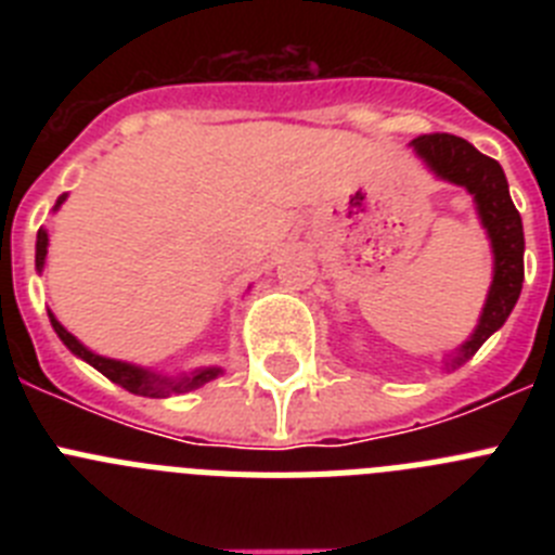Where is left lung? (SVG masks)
<instances>
[{"label":"left lung","mask_w":555,"mask_h":555,"mask_svg":"<svg viewBox=\"0 0 555 555\" xmlns=\"http://www.w3.org/2000/svg\"><path fill=\"white\" fill-rule=\"evenodd\" d=\"M411 150L434 175L436 180L461 185L475 203V214L480 228L487 230L492 244V286H489L487 302L480 308L478 325L469 333L464 345L455 347L444 358V370H459L464 361L480 350V345L503 327L508 313L514 311L522 292V255H526V235H522V219L514 208L508 194V180L494 158L475 150L469 141L450 135V132H434L411 141Z\"/></svg>","instance_id":"8db88e82"}]
</instances>
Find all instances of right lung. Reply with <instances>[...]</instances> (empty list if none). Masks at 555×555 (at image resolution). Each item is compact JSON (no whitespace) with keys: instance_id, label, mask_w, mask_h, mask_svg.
<instances>
[{"instance_id":"add662e5","label":"right lung","mask_w":555,"mask_h":555,"mask_svg":"<svg viewBox=\"0 0 555 555\" xmlns=\"http://www.w3.org/2000/svg\"><path fill=\"white\" fill-rule=\"evenodd\" d=\"M66 197L68 194H61L52 210L61 208V205L66 203ZM47 247H49V233L41 228L38 230V238H36V272L38 274H41L43 267H47ZM49 322H52V327H55L57 338H61L63 345L75 352L77 358H82L86 364H91L96 372H102L107 380L119 384L121 389L132 391V395H141V397L183 395V391L199 389V386H205L208 380H214V377H219L224 372L222 366H199V370H194V372L164 375V372L146 370V366L130 364V361H119V358H107V356H100V352H94V350H88V347L82 345L75 333H68L66 327L57 322V317L52 311H49Z\"/></svg>"}]
</instances>
